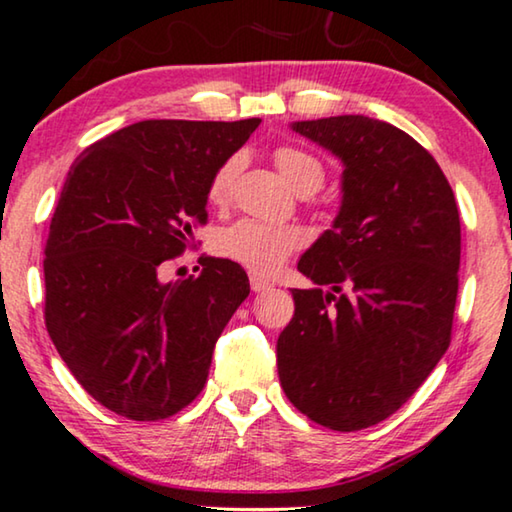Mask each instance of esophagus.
<instances>
[{"instance_id": "esophagus-1", "label": "esophagus", "mask_w": 512, "mask_h": 512, "mask_svg": "<svg viewBox=\"0 0 512 512\" xmlns=\"http://www.w3.org/2000/svg\"><path fill=\"white\" fill-rule=\"evenodd\" d=\"M249 281H251V291H256V293H265V291H270V288H272L270 281L258 277V274H251Z\"/></svg>"}]
</instances>
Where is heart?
I'll use <instances>...</instances> for the list:
<instances>
[{"instance_id": "heart-1", "label": "heart", "mask_w": 512, "mask_h": 512, "mask_svg": "<svg viewBox=\"0 0 512 512\" xmlns=\"http://www.w3.org/2000/svg\"><path fill=\"white\" fill-rule=\"evenodd\" d=\"M274 166L284 175V180L300 194H314L325 182V166L314 154L298 145H279L272 152ZM242 168V157L233 154L214 168L207 184V198L214 205L231 201L235 180ZM305 244L302 228L291 224H263L256 219H240L235 224L221 228L214 238V249L219 256L228 258L258 274H272L288 261L293 251Z\"/></svg>"}]
</instances>
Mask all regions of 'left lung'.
Segmentation results:
<instances>
[{
  "mask_svg": "<svg viewBox=\"0 0 512 512\" xmlns=\"http://www.w3.org/2000/svg\"><path fill=\"white\" fill-rule=\"evenodd\" d=\"M293 129L344 161V198L298 263L316 288H293L279 381L309 420L355 432L392 416L448 351L459 212L439 164L402 129L365 115Z\"/></svg>",
  "mask_w": 512,
  "mask_h": 512,
  "instance_id": "left-lung-1",
  "label": "left lung"
}]
</instances>
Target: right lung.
Masks as SVG:
<instances>
[{
  "mask_svg": "<svg viewBox=\"0 0 512 512\" xmlns=\"http://www.w3.org/2000/svg\"><path fill=\"white\" fill-rule=\"evenodd\" d=\"M261 124L145 120L80 154L55 207L43 258L46 328L96 402L129 420H164L201 395L212 351L249 295L228 258L164 281L207 224V184Z\"/></svg>",
  "mask_w": 512,
  "mask_h": 512,
  "instance_id": "obj_1",
  "label": "right lung"
}]
</instances>
